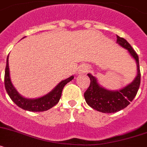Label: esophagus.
I'll use <instances>...</instances> for the list:
<instances>
[{"label":"esophagus","instance_id":"34e87169","mask_svg":"<svg viewBox=\"0 0 147 147\" xmlns=\"http://www.w3.org/2000/svg\"><path fill=\"white\" fill-rule=\"evenodd\" d=\"M88 71H89V69H88V67L86 66H81V67H80V69H79V73L80 74H84L86 73V72H87Z\"/></svg>","mask_w":147,"mask_h":147}]
</instances>
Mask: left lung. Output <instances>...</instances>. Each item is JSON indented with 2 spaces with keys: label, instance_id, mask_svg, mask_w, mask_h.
Here are the masks:
<instances>
[{
  "label": "left lung",
  "instance_id": "obj_1",
  "mask_svg": "<svg viewBox=\"0 0 147 147\" xmlns=\"http://www.w3.org/2000/svg\"><path fill=\"white\" fill-rule=\"evenodd\" d=\"M117 43L127 49L135 60L137 63L138 74L131 84L117 91H110L104 89L99 85L94 76L91 74H87L90 79V84L87 90L84 92L85 100L92 109L104 113H114L126 108L136 96L141 84V71L137 53L124 38L118 35Z\"/></svg>",
  "mask_w": 147,
  "mask_h": 147
}]
</instances>
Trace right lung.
Instances as JSON below:
<instances>
[{
	"mask_svg": "<svg viewBox=\"0 0 147 147\" xmlns=\"http://www.w3.org/2000/svg\"><path fill=\"white\" fill-rule=\"evenodd\" d=\"M74 78L73 76L66 78V80L61 81L59 84L52 89L50 92L41 98L35 99H27L21 95L16 91L12 85L9 77V55L6 59V66L5 69L4 85L6 92L18 107L21 109L31 112H43L51 109L55 106L59 101L62 94V90L67 83L71 81Z\"/></svg>",
	"mask_w": 147,
	"mask_h": 147,
	"instance_id": "obj_1",
	"label": "right lung"
}]
</instances>
